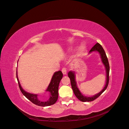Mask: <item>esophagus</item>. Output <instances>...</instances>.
Wrapping results in <instances>:
<instances>
[{"label": "esophagus", "instance_id": "34e87169", "mask_svg": "<svg viewBox=\"0 0 129 129\" xmlns=\"http://www.w3.org/2000/svg\"><path fill=\"white\" fill-rule=\"evenodd\" d=\"M62 72L63 73V74H66V72H67V70H66V68L65 67H63L62 69Z\"/></svg>", "mask_w": 129, "mask_h": 129}]
</instances>
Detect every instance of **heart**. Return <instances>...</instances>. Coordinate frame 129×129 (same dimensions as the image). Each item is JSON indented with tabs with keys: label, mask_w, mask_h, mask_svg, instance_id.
I'll return each instance as SVG.
<instances>
[{
	"label": "heart",
	"mask_w": 129,
	"mask_h": 129,
	"mask_svg": "<svg viewBox=\"0 0 129 129\" xmlns=\"http://www.w3.org/2000/svg\"><path fill=\"white\" fill-rule=\"evenodd\" d=\"M83 49H84V47H83V46H80V47L79 48V51H83Z\"/></svg>",
	"instance_id": "obj_1"
}]
</instances>
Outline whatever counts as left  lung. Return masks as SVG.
I'll list each match as a JSON object with an SVG mask.
<instances>
[{
  "instance_id": "1",
  "label": "left lung",
  "mask_w": 129,
  "mask_h": 129,
  "mask_svg": "<svg viewBox=\"0 0 129 129\" xmlns=\"http://www.w3.org/2000/svg\"><path fill=\"white\" fill-rule=\"evenodd\" d=\"M95 51H97L100 53V54L101 55V59H102V62L103 63L104 65H105L106 70V76L107 77H106V84H105V86L104 88V89L100 93H99L98 94L95 95V96H94L92 97H87L85 96H84L80 92L79 90H78V89L77 87L76 82L75 80L74 73L72 71H69L68 74V77H69V78L70 79L71 87L72 88L74 94H75V96L77 98V99H78L80 101H81L82 102H90V101H92L95 100L96 99H97V98H98L107 89L108 83H109V74L110 67H109V64L108 58L106 56V53H105L103 48L101 46V45L100 44H99V43H97V44L91 49V50L90 51V53H91L92 52H93Z\"/></svg>"
}]
</instances>
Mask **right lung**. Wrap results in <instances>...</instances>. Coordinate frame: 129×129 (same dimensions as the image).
I'll return each mask as SVG.
<instances>
[{
  "label": "right lung",
  "mask_w": 129,
  "mask_h": 129,
  "mask_svg": "<svg viewBox=\"0 0 129 129\" xmlns=\"http://www.w3.org/2000/svg\"><path fill=\"white\" fill-rule=\"evenodd\" d=\"M16 75L20 91L22 94L33 104L38 106H48L55 104L57 101L58 98L59 85L63 77V73L61 71L56 72L54 73L49 87L46 90L47 93L50 95V98L49 99L44 98V99L42 100L38 98L37 95L30 94L24 91L22 88L19 81L17 73Z\"/></svg>",
  "instance_id": "1"
}]
</instances>
